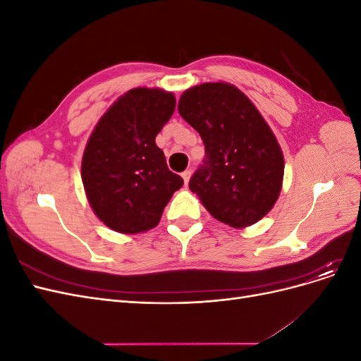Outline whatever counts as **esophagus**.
<instances>
[{"label":"esophagus","mask_w":361,"mask_h":361,"mask_svg":"<svg viewBox=\"0 0 361 361\" xmlns=\"http://www.w3.org/2000/svg\"><path fill=\"white\" fill-rule=\"evenodd\" d=\"M182 178H183V182H185V185H188V182H190V178H191V171H190V170H185V171L182 173Z\"/></svg>","instance_id":"esophagus-1"}]
</instances>
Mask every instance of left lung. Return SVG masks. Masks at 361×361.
<instances>
[{
	"label": "left lung",
	"mask_w": 361,
	"mask_h": 361,
	"mask_svg": "<svg viewBox=\"0 0 361 361\" xmlns=\"http://www.w3.org/2000/svg\"><path fill=\"white\" fill-rule=\"evenodd\" d=\"M179 114L200 134L204 159L190 190L218 221L243 228L279 199L285 161L276 135L248 97L227 82L183 92Z\"/></svg>",
	"instance_id": "8db88e82"
}]
</instances>
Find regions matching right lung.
Wrapping results in <instances>:
<instances>
[{
	"mask_svg": "<svg viewBox=\"0 0 361 361\" xmlns=\"http://www.w3.org/2000/svg\"><path fill=\"white\" fill-rule=\"evenodd\" d=\"M174 106L173 93L133 89L108 108L87 141L81 162L87 199L96 216L118 233L154 228L183 185L155 143Z\"/></svg>",
	"mask_w": 361,
	"mask_h": 361,
	"instance_id": "1",
	"label": "right lung"
}]
</instances>
